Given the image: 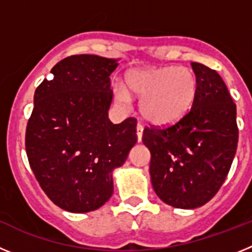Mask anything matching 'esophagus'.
I'll return each instance as SVG.
<instances>
[{
	"instance_id": "34e87169",
	"label": "esophagus",
	"mask_w": 252,
	"mask_h": 252,
	"mask_svg": "<svg viewBox=\"0 0 252 252\" xmlns=\"http://www.w3.org/2000/svg\"><path fill=\"white\" fill-rule=\"evenodd\" d=\"M142 131H144V126H142L141 124H137L136 133H137V140H139V141H141L142 139Z\"/></svg>"
}]
</instances>
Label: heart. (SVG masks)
<instances>
[{"instance_id":"heart-1","label":"heart","mask_w":252,"mask_h":252,"mask_svg":"<svg viewBox=\"0 0 252 252\" xmlns=\"http://www.w3.org/2000/svg\"><path fill=\"white\" fill-rule=\"evenodd\" d=\"M126 88L140 98V111L146 120L165 125L188 111L194 99L197 79L186 66L132 69L126 74ZM127 90L121 84L115 86L117 101L128 103Z\"/></svg>"}]
</instances>
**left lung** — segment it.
Returning a JSON list of instances; mask_svg holds the SVG:
<instances>
[{"label":"left lung","mask_w":252,"mask_h":252,"mask_svg":"<svg viewBox=\"0 0 252 252\" xmlns=\"http://www.w3.org/2000/svg\"><path fill=\"white\" fill-rule=\"evenodd\" d=\"M197 91L192 107L168 126H146L142 142L151 154V184L158 197L177 208L211 201L235 158L239 127L236 104L215 69L192 63Z\"/></svg>","instance_id":"obj_1"}]
</instances>
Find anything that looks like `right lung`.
<instances>
[{
	"label": "right lung",
	"instance_id": "1",
	"mask_svg": "<svg viewBox=\"0 0 252 252\" xmlns=\"http://www.w3.org/2000/svg\"><path fill=\"white\" fill-rule=\"evenodd\" d=\"M115 59L72 55L55 64L53 79L35 91L25 148L37 183L51 202L73 213L103 206L113 192L112 170L137 141V120H108Z\"/></svg>",
	"mask_w": 252,
	"mask_h": 252
}]
</instances>
